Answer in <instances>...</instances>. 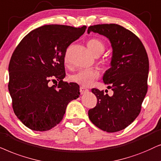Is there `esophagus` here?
<instances>
[{
    "instance_id": "34e87169",
    "label": "esophagus",
    "mask_w": 161,
    "mask_h": 161,
    "mask_svg": "<svg viewBox=\"0 0 161 161\" xmlns=\"http://www.w3.org/2000/svg\"><path fill=\"white\" fill-rule=\"evenodd\" d=\"M87 91H88V90H87V88H85V87H80V93L81 94H84Z\"/></svg>"
}]
</instances>
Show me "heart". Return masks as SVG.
<instances>
[{
    "mask_svg": "<svg viewBox=\"0 0 161 161\" xmlns=\"http://www.w3.org/2000/svg\"><path fill=\"white\" fill-rule=\"evenodd\" d=\"M87 46L89 50L95 57H98L105 50V46L104 42L97 38H93L89 40L87 42ZM68 61V55L65 56V63ZM99 76V72L96 69H85L81 70L76 74L70 76V81L82 86L87 87L93 84V82Z\"/></svg>",
    "mask_w": 161,
    "mask_h": 161,
    "instance_id": "1",
    "label": "heart"
}]
</instances>
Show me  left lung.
Returning <instances> with one entry per match:
<instances>
[{
  "label": "left lung",
  "mask_w": 161,
  "mask_h": 161,
  "mask_svg": "<svg viewBox=\"0 0 161 161\" xmlns=\"http://www.w3.org/2000/svg\"><path fill=\"white\" fill-rule=\"evenodd\" d=\"M91 31L108 38L111 43L110 68L104 73L103 81L112 89L113 95L92 89L97 104L89 110L88 116L103 131L115 132L128 127L141 112L147 92L149 59L140 39L121 25L114 23L91 25L87 33Z\"/></svg>",
  "instance_id": "1"
}]
</instances>
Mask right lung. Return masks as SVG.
<instances>
[{
	"label": "right lung",
	"mask_w": 161,
	"mask_h": 161,
	"mask_svg": "<svg viewBox=\"0 0 161 161\" xmlns=\"http://www.w3.org/2000/svg\"><path fill=\"white\" fill-rule=\"evenodd\" d=\"M86 28L43 25L29 32L14 51L8 65V91L14 112L25 127L51 130L63 119L68 103L79 96L76 83L63 82L64 62L67 48ZM51 78L58 85L49 87Z\"/></svg>",
	"instance_id": "add662e5"
}]
</instances>
